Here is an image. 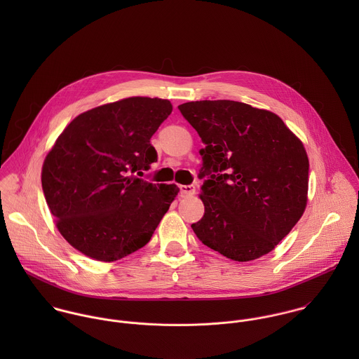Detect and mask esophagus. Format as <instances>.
<instances>
[{
	"label": "esophagus",
	"instance_id": "esophagus-1",
	"mask_svg": "<svg viewBox=\"0 0 359 359\" xmlns=\"http://www.w3.org/2000/svg\"><path fill=\"white\" fill-rule=\"evenodd\" d=\"M180 191H181V196H192L195 195L196 192V188L194 185H181L180 187Z\"/></svg>",
	"mask_w": 359,
	"mask_h": 359
}]
</instances>
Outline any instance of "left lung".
Returning <instances> with one entry per match:
<instances>
[{
    "instance_id": "8db88e82",
    "label": "left lung",
    "mask_w": 359,
    "mask_h": 359,
    "mask_svg": "<svg viewBox=\"0 0 359 359\" xmlns=\"http://www.w3.org/2000/svg\"><path fill=\"white\" fill-rule=\"evenodd\" d=\"M205 149L201 221L192 224L207 248L246 262L272 252L299 222L308 201L307 152L283 120L235 101L178 106Z\"/></svg>"
}]
</instances>
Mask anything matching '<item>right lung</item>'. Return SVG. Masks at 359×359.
<instances>
[{
    "mask_svg": "<svg viewBox=\"0 0 359 359\" xmlns=\"http://www.w3.org/2000/svg\"><path fill=\"white\" fill-rule=\"evenodd\" d=\"M168 100L131 97L74 117L44 158L41 184L60 235L76 250L111 262L144 248L180 192L137 178L157 161L151 138Z\"/></svg>",
    "mask_w": 359,
    "mask_h": 359,
    "instance_id": "add662e5",
    "label": "right lung"
}]
</instances>
